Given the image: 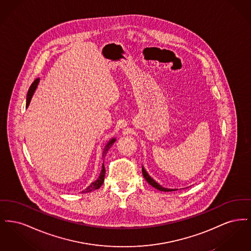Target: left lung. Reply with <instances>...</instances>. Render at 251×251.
<instances>
[{
  "label": "left lung",
  "mask_w": 251,
  "mask_h": 251,
  "mask_svg": "<svg viewBox=\"0 0 251 251\" xmlns=\"http://www.w3.org/2000/svg\"><path fill=\"white\" fill-rule=\"evenodd\" d=\"M142 173H143L144 178L146 179V180H147L151 186H153L154 188H156V189H158V190H160V191L164 192L174 191V189H167V188H164V187H162L161 185H159L154 179H152L150 177V175L147 173V171L144 169L143 167H142Z\"/></svg>",
  "instance_id": "1"
}]
</instances>
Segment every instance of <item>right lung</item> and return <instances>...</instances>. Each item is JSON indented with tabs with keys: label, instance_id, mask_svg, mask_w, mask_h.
Returning <instances> with one entry per match:
<instances>
[{
	"label": "right lung",
	"instance_id": "add662e5",
	"mask_svg": "<svg viewBox=\"0 0 251 251\" xmlns=\"http://www.w3.org/2000/svg\"><path fill=\"white\" fill-rule=\"evenodd\" d=\"M38 82H39V79H36L35 80V82L33 83V84H31V86H30V88H29V90H28V93H27V99H26V105L28 106L29 105V103H30V100H31V99H32V96L34 94V92H35V90H36V86H37V84H38ZM115 142V139H112L111 141H109V143L105 146V149H104V151H103V155L102 157H105L106 155V153H107L108 150L111 148V146L113 145V143ZM104 177H105V168H104V165H102V169H101V172H100V176H99V178L98 179L94 181V182H92L84 191H83V193H87V192H91L93 191V190H96V189H98V188H100L101 185H102V183H103V180H104Z\"/></svg>",
	"mask_w": 251,
	"mask_h": 251
}]
</instances>
